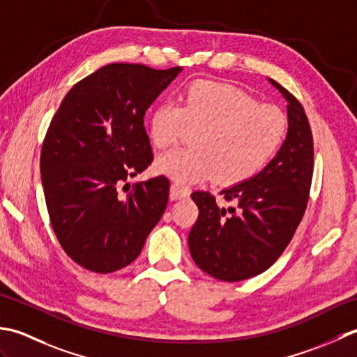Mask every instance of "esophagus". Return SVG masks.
Instances as JSON below:
<instances>
[{
    "instance_id": "1",
    "label": "esophagus",
    "mask_w": 357,
    "mask_h": 357,
    "mask_svg": "<svg viewBox=\"0 0 357 357\" xmlns=\"http://www.w3.org/2000/svg\"><path fill=\"white\" fill-rule=\"evenodd\" d=\"M189 194H191V188H189L188 185L180 183V181L172 183V186H171V199H183V197H188Z\"/></svg>"
}]
</instances>
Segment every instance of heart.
Segmentation results:
<instances>
[{"label": "heart", "instance_id": "b5f03b06", "mask_svg": "<svg viewBox=\"0 0 357 357\" xmlns=\"http://www.w3.org/2000/svg\"><path fill=\"white\" fill-rule=\"evenodd\" d=\"M287 126L275 106L260 105L234 86L200 79L186 87L180 105L162 103L152 111L149 137L165 149L195 130L194 146L165 152L157 171L178 181L214 177L220 185H237L271 162Z\"/></svg>", "mask_w": 357, "mask_h": 357}]
</instances>
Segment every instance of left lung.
<instances>
[{
	"mask_svg": "<svg viewBox=\"0 0 357 357\" xmlns=\"http://www.w3.org/2000/svg\"><path fill=\"white\" fill-rule=\"evenodd\" d=\"M288 134L266 168L256 177L220 192L234 206L217 205L206 191L191 194L199 208L188 237L202 271L223 282L251 279L268 270L293 238L308 205L314 166L311 128L302 105L285 87Z\"/></svg>",
	"mask_w": 357,
	"mask_h": 357,
	"instance_id": "obj_1",
	"label": "left lung"
}]
</instances>
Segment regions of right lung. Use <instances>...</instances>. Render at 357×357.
Segmentation results:
<instances>
[{
  "mask_svg": "<svg viewBox=\"0 0 357 357\" xmlns=\"http://www.w3.org/2000/svg\"><path fill=\"white\" fill-rule=\"evenodd\" d=\"M181 68L112 63L63 98L41 146L45 199L61 248L79 266L114 273L138 257L162 219L169 180L130 186L154 160L144 114Z\"/></svg>",
  "mask_w": 357,
  "mask_h": 357,
  "instance_id": "right-lung-1",
  "label": "right lung"
}]
</instances>
